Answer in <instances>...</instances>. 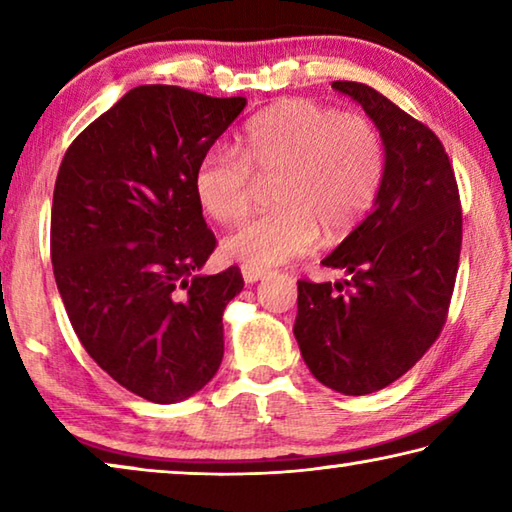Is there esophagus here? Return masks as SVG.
<instances>
[{
    "mask_svg": "<svg viewBox=\"0 0 512 512\" xmlns=\"http://www.w3.org/2000/svg\"><path fill=\"white\" fill-rule=\"evenodd\" d=\"M266 273H268L266 268H259V266H248V264L241 266V275H244L246 284H253L257 280H262V277H266Z\"/></svg>",
    "mask_w": 512,
    "mask_h": 512,
    "instance_id": "obj_1",
    "label": "esophagus"
}]
</instances>
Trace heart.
Wrapping results in <instances>:
<instances>
[{"instance_id": "heart-1", "label": "heart", "mask_w": 512, "mask_h": 512, "mask_svg": "<svg viewBox=\"0 0 512 512\" xmlns=\"http://www.w3.org/2000/svg\"><path fill=\"white\" fill-rule=\"evenodd\" d=\"M386 173V146L375 121L314 99H289L259 112L241 149L212 146L194 187L205 212L237 223L250 212L257 179L271 180V210L225 237L223 250L248 266H275L309 253L320 230L348 237L375 205Z\"/></svg>"}]
</instances>
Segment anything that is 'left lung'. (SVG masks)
<instances>
[{"label":"left lung","instance_id":"1","mask_svg":"<svg viewBox=\"0 0 512 512\" xmlns=\"http://www.w3.org/2000/svg\"><path fill=\"white\" fill-rule=\"evenodd\" d=\"M375 121L386 146L379 196L325 266L343 282L298 280L293 334L320 384L343 395L381 391L443 332L463 241L456 176L443 142L366 83L334 81Z\"/></svg>","mask_w":512,"mask_h":512}]
</instances>
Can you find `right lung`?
I'll return each instance as SVG.
<instances>
[{
  "instance_id": "add662e5",
  "label": "right lung",
  "mask_w": 512,
  "mask_h": 512,
  "mask_svg": "<svg viewBox=\"0 0 512 512\" xmlns=\"http://www.w3.org/2000/svg\"><path fill=\"white\" fill-rule=\"evenodd\" d=\"M246 108L178 85H140L60 162L51 264L76 336L101 370L155 404L187 400L223 359L237 266L196 275L216 248L194 176Z\"/></svg>"
}]
</instances>
